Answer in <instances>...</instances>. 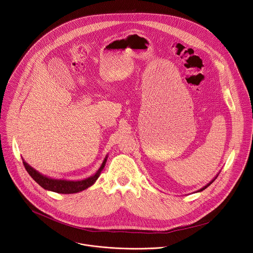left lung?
Segmentation results:
<instances>
[{
    "label": "left lung",
    "instance_id": "obj_1",
    "mask_svg": "<svg viewBox=\"0 0 253 253\" xmlns=\"http://www.w3.org/2000/svg\"><path fill=\"white\" fill-rule=\"evenodd\" d=\"M218 174H219V172H218V173H217V174H216V175H215V176H214V178H212V179H211V181H210V182H209V183H208V184H206V185H205V186H204V187H202V188H201V189H199V190H197V191H195V193H196V192H201V191H203V190H205V189H206V188H207V187H209V186H210V185H211V183H212V182H213V181H214V180H215V178H216V177H217V176H218Z\"/></svg>",
    "mask_w": 253,
    "mask_h": 253
}]
</instances>
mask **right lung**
<instances>
[{"label":"right lung","instance_id":"add662e5","mask_svg":"<svg viewBox=\"0 0 253 253\" xmlns=\"http://www.w3.org/2000/svg\"><path fill=\"white\" fill-rule=\"evenodd\" d=\"M108 159V154L106 155L101 167L98 169V170L91 176L83 179V180H68V179H62V178H52L47 175H44L38 171L37 169L31 167L28 163H26L23 160V164L25 166L26 170L28 171L29 174L32 176V178L39 184L41 185L43 189L56 192V193H61V194H73V193H78L81 191H84V189H87L88 187L92 186L96 180L99 178L101 175V172L103 169L105 168L106 163Z\"/></svg>","mask_w":253,"mask_h":253}]
</instances>
